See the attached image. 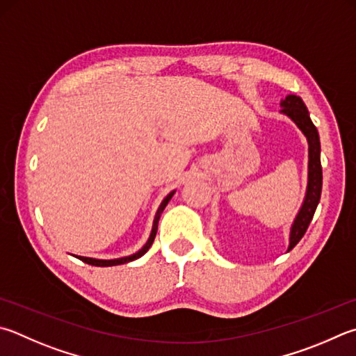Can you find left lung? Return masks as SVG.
I'll list each match as a JSON object with an SVG mask.
<instances>
[{"instance_id": "8db88e82", "label": "left lung", "mask_w": 356, "mask_h": 356, "mask_svg": "<svg viewBox=\"0 0 356 356\" xmlns=\"http://www.w3.org/2000/svg\"><path fill=\"white\" fill-rule=\"evenodd\" d=\"M282 113L288 115L293 120L297 127L300 129L308 140V186L305 200H303L299 215L296 216L293 227L289 235V248L291 250L294 245L302 240L305 235L309 222L314 216L316 207L319 204L321 191H322V166H321V141L318 129L313 124L309 113L307 111L303 101L296 95H288L282 101Z\"/></svg>"}]
</instances>
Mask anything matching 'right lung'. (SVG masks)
<instances>
[{"mask_svg":"<svg viewBox=\"0 0 356 356\" xmlns=\"http://www.w3.org/2000/svg\"><path fill=\"white\" fill-rule=\"evenodd\" d=\"M176 191H171L170 195H168L165 199H163V202L160 204V207H159V210H157V213H156V218H154V224H152V232H151V236H149V240H147V243L143 245V248H141L137 254H134V255H129V257H122V258H115V260H96V258H88V257H77L79 258V260H82L83 263H87V264H92V266H116V264H124V263H129V261H134V260H137V258H140L141 255H145L147 250H149V248L152 245V243H154V238H156V234H157V227H159V219H160V215L161 213H163V210H165V207L168 205V202H170L171 200V197H172V195Z\"/></svg>","mask_w":356,"mask_h":356,"instance_id":"right-lung-1","label":"right lung"}]
</instances>
